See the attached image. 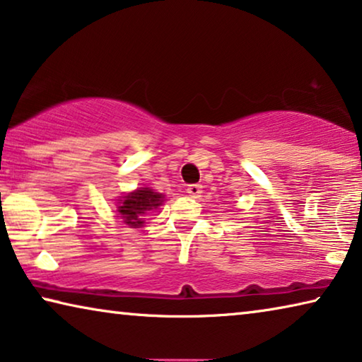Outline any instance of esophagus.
Returning <instances> with one entry per match:
<instances>
[{"label":"esophagus","mask_w":362,"mask_h":362,"mask_svg":"<svg viewBox=\"0 0 362 362\" xmlns=\"http://www.w3.org/2000/svg\"><path fill=\"white\" fill-rule=\"evenodd\" d=\"M187 194L191 197H194V199L200 197V194H202V186H200V185H191V186L187 187Z\"/></svg>","instance_id":"esophagus-1"}]
</instances>
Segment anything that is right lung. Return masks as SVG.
Wrapping results in <instances>:
<instances>
[{
	"instance_id": "1",
	"label": "right lung",
	"mask_w": 362,
	"mask_h": 362,
	"mask_svg": "<svg viewBox=\"0 0 362 362\" xmlns=\"http://www.w3.org/2000/svg\"><path fill=\"white\" fill-rule=\"evenodd\" d=\"M163 202V194L155 192L150 187H139L134 192L126 194L119 199L118 212L123 216L124 223L131 228H139L144 225L142 215L147 210L157 209Z\"/></svg>"
}]
</instances>
